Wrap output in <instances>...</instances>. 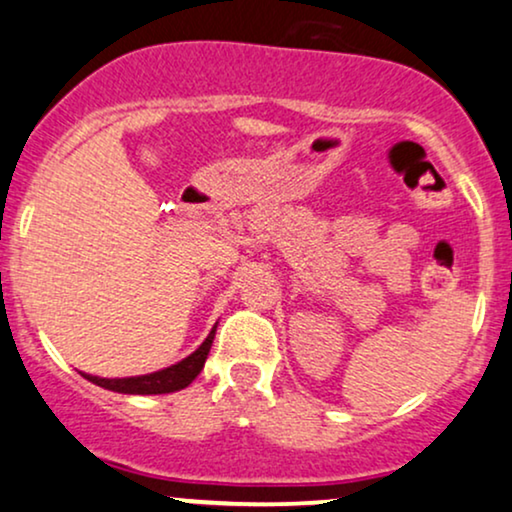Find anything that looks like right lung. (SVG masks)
<instances>
[{
	"label": "right lung",
	"instance_id": "1",
	"mask_svg": "<svg viewBox=\"0 0 512 512\" xmlns=\"http://www.w3.org/2000/svg\"><path fill=\"white\" fill-rule=\"evenodd\" d=\"M216 327L208 332V337L201 342V346L194 353H189L187 358H182L180 363L170 365V368L149 372V375H137V377H116V380H109V377H97L82 372V377H87L97 387H104L109 391H118V394H170V391H180L189 387L194 382V377L204 370V363L208 358V351H211L213 337H216Z\"/></svg>",
	"mask_w": 512,
	"mask_h": 512
}]
</instances>
